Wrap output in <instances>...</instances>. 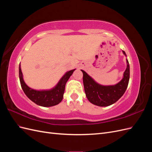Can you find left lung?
Masks as SVG:
<instances>
[{"label":"left lung","instance_id":"8db88e82","mask_svg":"<svg viewBox=\"0 0 152 152\" xmlns=\"http://www.w3.org/2000/svg\"><path fill=\"white\" fill-rule=\"evenodd\" d=\"M123 53H126L123 50ZM83 83L87 98L89 102L99 107H107L120 99L127 89L130 76L129 64L127 59V68L124 73V77L121 82L114 86H104L99 85L92 79L84 70Z\"/></svg>","mask_w":152,"mask_h":152}]
</instances>
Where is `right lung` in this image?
Returning a JSON list of instances; mask_svg holds the SVG:
<instances>
[{
    "instance_id": "1",
    "label": "right lung",
    "mask_w": 152,
    "mask_h": 152,
    "mask_svg": "<svg viewBox=\"0 0 152 152\" xmlns=\"http://www.w3.org/2000/svg\"><path fill=\"white\" fill-rule=\"evenodd\" d=\"M74 70L75 69L66 72L53 89L49 91H37L30 88L25 83L20 65L19 77L21 86L27 97L35 104L44 107H53L59 104L62 101L66 82Z\"/></svg>"
}]
</instances>
